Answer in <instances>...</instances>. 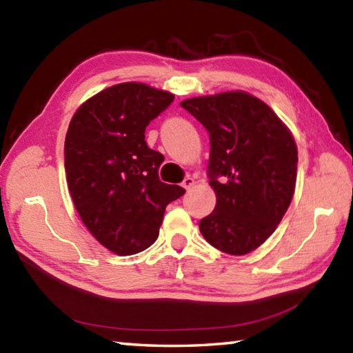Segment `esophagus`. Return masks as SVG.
Wrapping results in <instances>:
<instances>
[{"instance_id": "esophagus-1", "label": "esophagus", "mask_w": 353, "mask_h": 353, "mask_svg": "<svg viewBox=\"0 0 353 353\" xmlns=\"http://www.w3.org/2000/svg\"><path fill=\"white\" fill-rule=\"evenodd\" d=\"M193 185H194V179L193 177H185L183 179V182H182V187L185 188V190H190L191 187H193Z\"/></svg>"}]
</instances>
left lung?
I'll return each mask as SVG.
<instances>
[{
	"mask_svg": "<svg viewBox=\"0 0 353 353\" xmlns=\"http://www.w3.org/2000/svg\"><path fill=\"white\" fill-rule=\"evenodd\" d=\"M210 137L208 183L216 205L199 221L213 248L249 254L265 243L288 210L296 187L294 139L259 98L244 92L182 101Z\"/></svg>",
	"mask_w": 353,
	"mask_h": 353,
	"instance_id": "8db88e82",
	"label": "left lung"
}]
</instances>
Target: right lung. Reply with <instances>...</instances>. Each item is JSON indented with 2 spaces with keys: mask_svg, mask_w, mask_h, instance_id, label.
I'll list each match as a JSON object with an SVG mask.
<instances>
[{
  "mask_svg": "<svg viewBox=\"0 0 353 353\" xmlns=\"http://www.w3.org/2000/svg\"><path fill=\"white\" fill-rule=\"evenodd\" d=\"M174 94L139 82L105 88L83 103L65 137V174L82 223L118 255L141 252L157 240L165 207L183 196L163 183L165 157L149 149L145 130Z\"/></svg>",
  "mask_w": 353,
  "mask_h": 353,
  "instance_id": "1",
  "label": "right lung"
}]
</instances>
